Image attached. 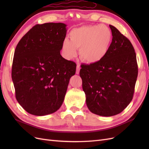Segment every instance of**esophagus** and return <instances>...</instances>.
<instances>
[{"instance_id":"1","label":"esophagus","mask_w":149,"mask_h":149,"mask_svg":"<svg viewBox=\"0 0 149 149\" xmlns=\"http://www.w3.org/2000/svg\"><path fill=\"white\" fill-rule=\"evenodd\" d=\"M79 71H80V66L79 65H77L76 66V73L78 74L79 73Z\"/></svg>"}]
</instances>
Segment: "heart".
Here are the masks:
<instances>
[{
    "label": "heart",
    "mask_w": 149,
    "mask_h": 149,
    "mask_svg": "<svg viewBox=\"0 0 149 149\" xmlns=\"http://www.w3.org/2000/svg\"><path fill=\"white\" fill-rule=\"evenodd\" d=\"M70 40L65 38L62 43L63 56L70 60L79 56L89 64H97L107 55L112 42L113 34L104 25L83 26L72 30L69 34Z\"/></svg>",
    "instance_id": "1"
}]
</instances>
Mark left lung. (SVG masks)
Listing matches in <instances>:
<instances>
[{
  "label": "left lung",
  "instance_id": "1",
  "mask_svg": "<svg viewBox=\"0 0 149 149\" xmlns=\"http://www.w3.org/2000/svg\"><path fill=\"white\" fill-rule=\"evenodd\" d=\"M113 39L106 57L97 64L81 65L86 102L93 113L105 117L118 114L132 101L138 74L132 43L109 25Z\"/></svg>",
  "mask_w": 149,
  "mask_h": 149
}]
</instances>
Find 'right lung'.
Listing matches in <instances>:
<instances>
[{
	"label": "right lung",
	"instance_id": "right-lung-1",
	"mask_svg": "<svg viewBox=\"0 0 149 149\" xmlns=\"http://www.w3.org/2000/svg\"><path fill=\"white\" fill-rule=\"evenodd\" d=\"M66 26L36 25L16 47L12 69L15 97L30 114L42 116L59 109L76 73L75 63L60 55Z\"/></svg>",
	"mask_w": 149,
	"mask_h": 149
}]
</instances>
